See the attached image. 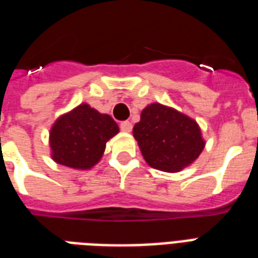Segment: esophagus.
<instances>
[{"label": "esophagus", "instance_id": "1", "mask_svg": "<svg viewBox=\"0 0 258 258\" xmlns=\"http://www.w3.org/2000/svg\"><path fill=\"white\" fill-rule=\"evenodd\" d=\"M120 130L121 131H124V133H131V130H133V123L128 120H124L120 123Z\"/></svg>", "mask_w": 258, "mask_h": 258}]
</instances>
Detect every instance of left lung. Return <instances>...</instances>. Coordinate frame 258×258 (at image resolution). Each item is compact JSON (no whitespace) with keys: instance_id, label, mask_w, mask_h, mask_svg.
Here are the masks:
<instances>
[{"instance_id":"8db88e82","label":"left lung","mask_w":258,"mask_h":258,"mask_svg":"<svg viewBox=\"0 0 258 258\" xmlns=\"http://www.w3.org/2000/svg\"><path fill=\"white\" fill-rule=\"evenodd\" d=\"M133 134L145 161L153 169L166 172H178L191 165L205 147L194 119L159 103L142 111Z\"/></svg>"}]
</instances>
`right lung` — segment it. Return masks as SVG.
I'll use <instances>...</instances> for the list:
<instances>
[{
	"label": "right lung",
	"mask_w": 258,
	"mask_h": 258,
	"mask_svg": "<svg viewBox=\"0 0 258 258\" xmlns=\"http://www.w3.org/2000/svg\"><path fill=\"white\" fill-rule=\"evenodd\" d=\"M117 133L119 127L112 117L83 103L61 115L52 125V159L71 169H91L103 157L105 143Z\"/></svg>",
	"instance_id": "add662e5"
}]
</instances>
